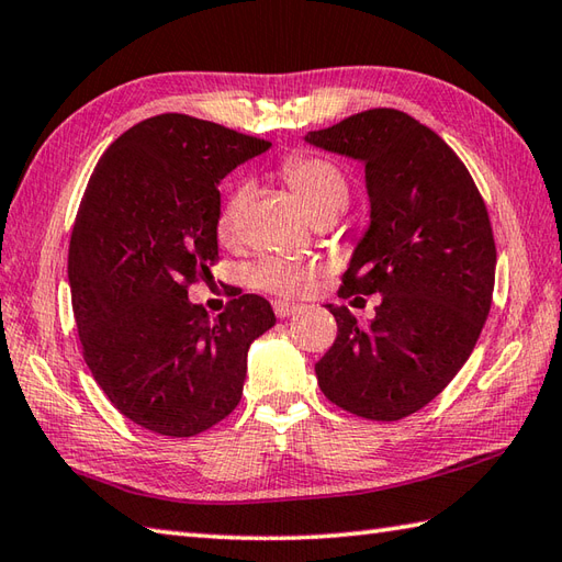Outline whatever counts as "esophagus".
Returning a JSON list of instances; mask_svg holds the SVG:
<instances>
[{
	"label": "esophagus",
	"instance_id": "obj_1",
	"mask_svg": "<svg viewBox=\"0 0 562 562\" xmlns=\"http://www.w3.org/2000/svg\"><path fill=\"white\" fill-rule=\"evenodd\" d=\"M272 312L278 318H288L292 314L300 312V304H292V302H284V300H274L272 302Z\"/></svg>",
	"mask_w": 562,
	"mask_h": 562
}]
</instances>
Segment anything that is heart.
Instances as JSON below:
<instances>
[{
  "mask_svg": "<svg viewBox=\"0 0 562 562\" xmlns=\"http://www.w3.org/2000/svg\"><path fill=\"white\" fill-rule=\"evenodd\" d=\"M280 173L284 178L296 198L302 200L306 212L314 220L328 217V214H338L348 205L350 186L348 178L340 171L338 164H333L318 154L294 151L284 157L280 164ZM248 205V188L238 186L234 188L229 198L217 214V236L220 241L232 246L241 236V222ZM318 268L308 266L300 260H284V258H266L250 270V284L256 290L272 292L280 296H302L312 292L316 282Z\"/></svg>",
  "mask_w": 562,
  "mask_h": 562,
  "instance_id": "1",
  "label": "heart"
}]
</instances>
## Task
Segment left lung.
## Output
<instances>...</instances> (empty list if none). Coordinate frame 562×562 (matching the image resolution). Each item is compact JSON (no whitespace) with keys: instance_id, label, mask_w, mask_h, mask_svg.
Segmentation results:
<instances>
[{"instance_id":"8db88e82","label":"left lung","mask_w":562,"mask_h":562,"mask_svg":"<svg viewBox=\"0 0 562 562\" xmlns=\"http://www.w3.org/2000/svg\"><path fill=\"white\" fill-rule=\"evenodd\" d=\"M306 142L364 164L372 224L338 294H381L369 326L328 304L338 336L316 362L318 386L352 415L401 420L437 398L479 342L497 260L487 207L457 151L403 111H362Z\"/></svg>"}]
</instances>
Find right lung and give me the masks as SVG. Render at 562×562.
I'll return each instance as SVG.
<instances>
[{"label":"right lung","instance_id":"1","mask_svg":"<svg viewBox=\"0 0 562 562\" xmlns=\"http://www.w3.org/2000/svg\"><path fill=\"white\" fill-rule=\"evenodd\" d=\"M268 139L183 113L133 125L93 169L69 238L81 355L135 425L195 437L241 401L246 352L274 326L258 294L210 318L188 290L217 256L220 181Z\"/></svg>","mask_w":562,"mask_h":562}]
</instances>
